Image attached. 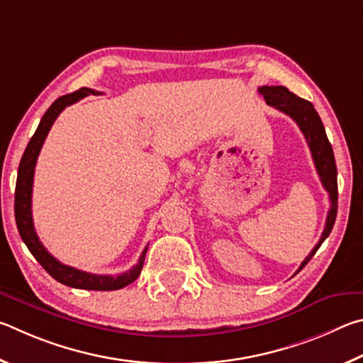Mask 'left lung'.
<instances>
[{
	"label": "left lung",
	"mask_w": 363,
	"mask_h": 363,
	"mask_svg": "<svg viewBox=\"0 0 363 363\" xmlns=\"http://www.w3.org/2000/svg\"><path fill=\"white\" fill-rule=\"evenodd\" d=\"M258 92L263 95L266 104L287 114L300 127V130L303 132V135L308 142L311 155H313L317 174H319L322 185L330 196V211L327 215L325 228H323L319 242H317V245L311 250L309 255L304 258V262L298 268L296 272H300L308 264L309 259L315 255V252L319 250L323 240L328 238V234L332 233L336 220V212H338V182H336V175L338 174H336L333 150L327 138L322 119L311 101L298 97V95L290 92L284 86H263L258 89Z\"/></svg>",
	"instance_id": "left-lung-1"
}]
</instances>
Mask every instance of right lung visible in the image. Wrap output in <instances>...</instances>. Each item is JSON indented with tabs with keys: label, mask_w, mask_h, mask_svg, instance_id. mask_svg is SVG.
<instances>
[{
	"label": "right lung",
	"mask_w": 363,
	"mask_h": 363,
	"mask_svg": "<svg viewBox=\"0 0 363 363\" xmlns=\"http://www.w3.org/2000/svg\"><path fill=\"white\" fill-rule=\"evenodd\" d=\"M89 94H99L92 91V89L81 87L79 91L73 94L62 95L57 99L52 105L48 108L44 116L40 121V125L35 132V135L30 138L27 148L23 151V156L18 164L17 172V183H16V199H14V215L18 234H21L25 245L28 247L38 263H40L44 269H46L50 276H52L57 282L73 289H82V290H99V291H108V290H119L125 287V285L132 284L142 272L145 255L148 247L140 255L137 264L130 268L129 271L123 272L118 276H101V274H91V272L79 271L72 266H67L60 263L59 259L54 258L46 250V247L41 244L40 238L35 231L33 226V217H31V191H33V177H35V165L36 159L40 156V151L43 148L44 140H46L48 133L52 127L57 116L65 110L67 106L76 104V101L84 99Z\"/></svg>",
	"instance_id": "obj_1"
}]
</instances>
